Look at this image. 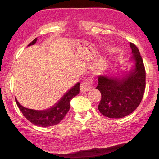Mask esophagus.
<instances>
[{
    "label": "esophagus",
    "instance_id": "1",
    "mask_svg": "<svg viewBox=\"0 0 159 159\" xmlns=\"http://www.w3.org/2000/svg\"><path fill=\"white\" fill-rule=\"evenodd\" d=\"M92 83L93 80L90 79H87L85 81L83 82L80 84V92L84 93L89 91L91 89V88H92Z\"/></svg>",
    "mask_w": 159,
    "mask_h": 159
}]
</instances>
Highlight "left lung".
<instances>
[{
	"label": "left lung",
	"instance_id": "8db88e82",
	"mask_svg": "<svg viewBox=\"0 0 159 159\" xmlns=\"http://www.w3.org/2000/svg\"><path fill=\"white\" fill-rule=\"evenodd\" d=\"M130 61L133 65L120 76L101 74L96 89L101 93L98 105L101 114L111 118H120L130 114L139 106L145 90L146 73L138 48L130 43Z\"/></svg>",
	"mask_w": 159,
	"mask_h": 159
}]
</instances>
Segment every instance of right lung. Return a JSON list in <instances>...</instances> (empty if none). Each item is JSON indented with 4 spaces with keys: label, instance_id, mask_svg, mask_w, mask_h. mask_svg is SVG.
I'll return each mask as SVG.
<instances>
[{
    "label": "right lung",
    "instance_id": "right-lung-1",
    "mask_svg": "<svg viewBox=\"0 0 159 159\" xmlns=\"http://www.w3.org/2000/svg\"><path fill=\"white\" fill-rule=\"evenodd\" d=\"M36 41L37 38L30 43L28 46L34 45ZM79 92L80 83L78 82L61 97L60 100L55 104V105L44 110H35L26 108L21 105L16 98L15 101L25 117L31 123L41 127H49L58 124L63 119L70 109V102Z\"/></svg>",
    "mask_w": 159,
    "mask_h": 159
}]
</instances>
